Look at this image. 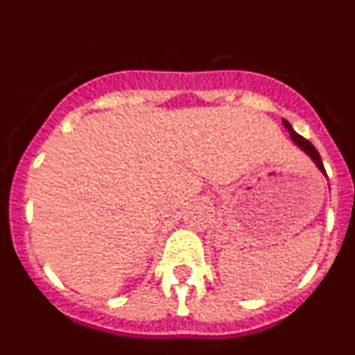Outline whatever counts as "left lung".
<instances>
[{
  "label": "left lung",
  "mask_w": 355,
  "mask_h": 355,
  "mask_svg": "<svg viewBox=\"0 0 355 355\" xmlns=\"http://www.w3.org/2000/svg\"><path fill=\"white\" fill-rule=\"evenodd\" d=\"M283 124H284V128H286V130L290 131V137H291V140H293V142L297 144V146H299L300 149H302L304 153H306V155L309 156V158L313 159V162H315V165H316V167H318L320 171H322V174H324L325 178H327V172H325L324 162H322V158H320L318 150L315 149V146H313V144L309 142V140H306V139H304V137H300L299 133H295V131H293V128H291V124H290V122L286 121V119H284V121H283Z\"/></svg>",
  "instance_id": "8db88e82"
}]
</instances>
